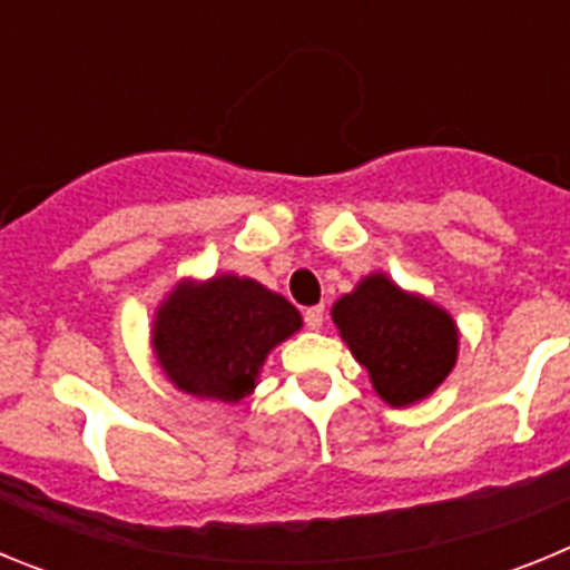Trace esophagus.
<instances>
[{"label":"esophagus","instance_id":"34e87169","mask_svg":"<svg viewBox=\"0 0 570 570\" xmlns=\"http://www.w3.org/2000/svg\"><path fill=\"white\" fill-rule=\"evenodd\" d=\"M322 320H325V308H322V305H314V308L305 311V325H308L311 331H320Z\"/></svg>","mask_w":570,"mask_h":570}]
</instances>
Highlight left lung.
I'll list each match as a JSON object with an SVG mask.
<instances>
[{"label": "left lung", "mask_w": 570, "mask_h": 570, "mask_svg": "<svg viewBox=\"0 0 570 570\" xmlns=\"http://www.w3.org/2000/svg\"><path fill=\"white\" fill-rule=\"evenodd\" d=\"M336 331L391 407L425 400L460 356V328L442 305L400 288L382 271L356 282L331 308Z\"/></svg>", "instance_id": "left-lung-1"}]
</instances>
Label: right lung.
<instances>
[{
	"label": "right lung",
	"mask_w": 570,
	"mask_h": 570,
	"mask_svg": "<svg viewBox=\"0 0 570 570\" xmlns=\"http://www.w3.org/2000/svg\"><path fill=\"white\" fill-rule=\"evenodd\" d=\"M299 328V311L250 276H188L159 302L150 347L183 394L239 402L254 394L271 351Z\"/></svg>",
	"instance_id": "obj_1"
}]
</instances>
